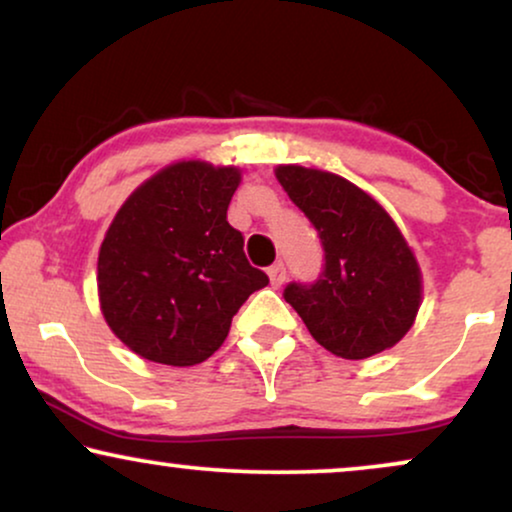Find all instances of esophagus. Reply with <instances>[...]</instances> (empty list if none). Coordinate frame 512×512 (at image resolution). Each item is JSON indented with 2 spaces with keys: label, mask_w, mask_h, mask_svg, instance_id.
<instances>
[{
  "label": "esophagus",
  "mask_w": 512,
  "mask_h": 512,
  "mask_svg": "<svg viewBox=\"0 0 512 512\" xmlns=\"http://www.w3.org/2000/svg\"><path fill=\"white\" fill-rule=\"evenodd\" d=\"M268 275H270V284L275 286H282L284 284V279H286V268H284V263H275L272 265V268H268Z\"/></svg>",
  "instance_id": "1"
}]
</instances>
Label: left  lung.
<instances>
[{"label":"left lung","instance_id":"1","mask_svg":"<svg viewBox=\"0 0 512 512\" xmlns=\"http://www.w3.org/2000/svg\"><path fill=\"white\" fill-rule=\"evenodd\" d=\"M275 174L324 247V270L312 284H286V303L312 338L342 359L394 347L422 303V275L401 230L366 191L338 174L300 165H282Z\"/></svg>","mask_w":512,"mask_h":512}]
</instances>
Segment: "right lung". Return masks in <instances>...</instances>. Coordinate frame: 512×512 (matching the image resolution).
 <instances>
[{
  "label": "right lung",
  "instance_id": "right-lung-1",
  "mask_svg": "<svg viewBox=\"0 0 512 512\" xmlns=\"http://www.w3.org/2000/svg\"><path fill=\"white\" fill-rule=\"evenodd\" d=\"M237 186V167L174 163L144 181L111 221L97 258L102 314L142 359H209L244 300L268 286L226 219Z\"/></svg>",
  "mask_w": 512,
  "mask_h": 512
}]
</instances>
